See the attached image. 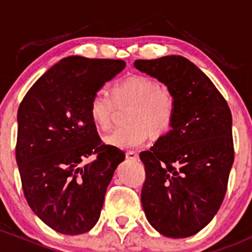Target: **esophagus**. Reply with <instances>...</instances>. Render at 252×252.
Segmentation results:
<instances>
[{"instance_id":"obj_1","label":"esophagus","mask_w":252,"mask_h":252,"mask_svg":"<svg viewBox=\"0 0 252 252\" xmlns=\"http://www.w3.org/2000/svg\"><path fill=\"white\" fill-rule=\"evenodd\" d=\"M126 158L128 160H138L139 157L136 152H131V150H129V152H126Z\"/></svg>"}]
</instances>
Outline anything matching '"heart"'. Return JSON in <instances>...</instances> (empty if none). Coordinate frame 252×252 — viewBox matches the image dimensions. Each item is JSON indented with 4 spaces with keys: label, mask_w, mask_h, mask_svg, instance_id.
I'll return each instance as SVG.
<instances>
[{
    "label": "heart",
    "mask_w": 252,
    "mask_h": 252,
    "mask_svg": "<svg viewBox=\"0 0 252 252\" xmlns=\"http://www.w3.org/2000/svg\"><path fill=\"white\" fill-rule=\"evenodd\" d=\"M118 103H133L129 121L133 125L118 127L105 137V142L118 149H137L145 143L149 136L148 128L161 133L171 125L175 114V99L170 91L160 87L153 77L147 75H131L113 91ZM115 101L105 91L93 93L88 114L93 125L107 129L110 126Z\"/></svg>",
    "instance_id": "heart-1"
}]
</instances>
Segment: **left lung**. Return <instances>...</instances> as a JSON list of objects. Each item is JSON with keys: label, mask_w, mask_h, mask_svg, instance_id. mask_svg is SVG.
<instances>
[{"label": "left lung", "mask_w": 252, "mask_h": 252, "mask_svg": "<svg viewBox=\"0 0 252 252\" xmlns=\"http://www.w3.org/2000/svg\"><path fill=\"white\" fill-rule=\"evenodd\" d=\"M133 65L162 82L175 99L170 131L139 154L142 206L160 234L190 237L211 222L224 199L234 161L232 114L211 80L182 56Z\"/></svg>", "instance_id": "left-lung-1"}]
</instances>
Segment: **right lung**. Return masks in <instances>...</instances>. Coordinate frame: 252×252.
<instances>
[{
  "instance_id": "add662e5",
  "label": "right lung",
  "mask_w": 252,
  "mask_h": 252,
  "mask_svg": "<svg viewBox=\"0 0 252 252\" xmlns=\"http://www.w3.org/2000/svg\"><path fill=\"white\" fill-rule=\"evenodd\" d=\"M120 59L71 56L48 69L18 109L15 159L36 216L62 234L92 229L125 153L103 144L88 114L93 93L125 69ZM91 155L90 164L82 161Z\"/></svg>"
}]
</instances>
